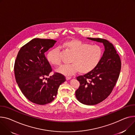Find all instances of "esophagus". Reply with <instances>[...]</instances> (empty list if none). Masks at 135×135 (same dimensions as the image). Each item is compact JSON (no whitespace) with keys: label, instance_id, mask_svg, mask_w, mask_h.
<instances>
[{"label":"esophagus","instance_id":"34e87169","mask_svg":"<svg viewBox=\"0 0 135 135\" xmlns=\"http://www.w3.org/2000/svg\"><path fill=\"white\" fill-rule=\"evenodd\" d=\"M66 79L67 80H68L71 79V77H70V76H66Z\"/></svg>","mask_w":135,"mask_h":135}]
</instances>
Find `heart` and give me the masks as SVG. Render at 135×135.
Masks as SVG:
<instances>
[{
    "instance_id": "heart-1",
    "label": "heart",
    "mask_w": 135,
    "mask_h": 135,
    "mask_svg": "<svg viewBox=\"0 0 135 135\" xmlns=\"http://www.w3.org/2000/svg\"><path fill=\"white\" fill-rule=\"evenodd\" d=\"M62 47L71 54L69 65H64L56 72L65 76H70L79 70L81 74H87L93 70L100 63L102 57V48L98 45H91L82 41L72 39L65 42ZM48 62L54 65L61 64V58L57 48L51 49L47 54Z\"/></svg>"
}]
</instances>
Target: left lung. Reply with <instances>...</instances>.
Returning <instances> with one entry per match:
<instances>
[{
	"mask_svg": "<svg viewBox=\"0 0 135 135\" xmlns=\"http://www.w3.org/2000/svg\"><path fill=\"white\" fill-rule=\"evenodd\" d=\"M87 39L102 43L105 51L97 66L91 71L76 78L80 82L75 91L76 99L86 105H95L111 94L118 79L121 61L113 45L105 39Z\"/></svg>",
	"mask_w": 135,
	"mask_h": 135,
	"instance_id": "obj_1",
	"label": "left lung"
}]
</instances>
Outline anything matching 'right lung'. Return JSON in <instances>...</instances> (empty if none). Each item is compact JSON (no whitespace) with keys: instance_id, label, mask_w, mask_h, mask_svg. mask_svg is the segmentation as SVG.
Wrapping results in <instances>:
<instances>
[{"instance_id":"obj_1","label":"right lung","mask_w":135,"mask_h":135,"mask_svg":"<svg viewBox=\"0 0 135 135\" xmlns=\"http://www.w3.org/2000/svg\"><path fill=\"white\" fill-rule=\"evenodd\" d=\"M56 42L34 38L23 46L18 53L14 67L16 80L24 96L34 103L44 105L53 101L59 86L66 81L65 77L58 73L47 78L52 69L45 53Z\"/></svg>"}]
</instances>
